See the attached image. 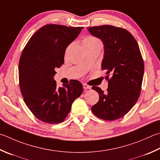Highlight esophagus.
I'll return each mask as SVG.
<instances>
[{"instance_id":"34e87169","label":"esophagus","mask_w":160,"mask_h":160,"mask_svg":"<svg viewBox=\"0 0 160 160\" xmlns=\"http://www.w3.org/2000/svg\"><path fill=\"white\" fill-rule=\"evenodd\" d=\"M83 88L85 89H90L92 88H91V86L87 85V84H83Z\"/></svg>"}]
</instances>
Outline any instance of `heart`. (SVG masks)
<instances>
[{"mask_svg": "<svg viewBox=\"0 0 160 160\" xmlns=\"http://www.w3.org/2000/svg\"><path fill=\"white\" fill-rule=\"evenodd\" d=\"M82 45L85 49L97 45H102L101 40L97 37L93 36H88L84 38L82 40Z\"/></svg>", "mask_w": 160, "mask_h": 160, "instance_id": "b5f03b06", "label": "heart"}]
</instances>
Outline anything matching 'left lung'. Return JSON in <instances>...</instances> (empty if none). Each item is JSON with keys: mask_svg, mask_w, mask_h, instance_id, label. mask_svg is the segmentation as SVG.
<instances>
[{"mask_svg": "<svg viewBox=\"0 0 160 160\" xmlns=\"http://www.w3.org/2000/svg\"><path fill=\"white\" fill-rule=\"evenodd\" d=\"M102 40L104 56L101 68L106 71V92L97 86L92 89L99 100L92 107L97 117L112 121L122 118L135 105L141 94L144 63L138 45L127 30L111 25L88 28Z\"/></svg>", "mask_w": 160, "mask_h": 160, "instance_id": "8db88e82", "label": "left lung"}]
</instances>
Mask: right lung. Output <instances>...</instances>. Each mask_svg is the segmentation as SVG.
I'll return each instance as SVG.
<instances>
[{
	"label": "right lung",
	"instance_id": "obj_1",
	"mask_svg": "<svg viewBox=\"0 0 160 160\" xmlns=\"http://www.w3.org/2000/svg\"><path fill=\"white\" fill-rule=\"evenodd\" d=\"M84 27L47 24L39 28L22 51L19 63L20 90L35 117L49 124L66 120L72 103L82 94V83L73 80L57 88L55 69L64 63L66 49Z\"/></svg>",
	"mask_w": 160,
	"mask_h": 160
}]
</instances>
